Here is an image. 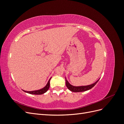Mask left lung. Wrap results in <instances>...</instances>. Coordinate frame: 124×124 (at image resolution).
Wrapping results in <instances>:
<instances>
[{"mask_svg":"<svg viewBox=\"0 0 124 124\" xmlns=\"http://www.w3.org/2000/svg\"><path fill=\"white\" fill-rule=\"evenodd\" d=\"M100 78L97 80L96 82H95L94 83L92 84L91 85H85V86H73L70 84L69 82L67 81L66 79V78L65 77V80H66V85L67 87L68 88L70 91L72 92H85L86 91H88V90L91 89L92 88L93 86H94L97 82L99 81Z\"/></svg>","mask_w":124,"mask_h":124,"instance_id":"obj_1","label":"left lung"}]
</instances>
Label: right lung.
Listing matches in <instances>:
<instances>
[{"mask_svg":"<svg viewBox=\"0 0 124 124\" xmlns=\"http://www.w3.org/2000/svg\"><path fill=\"white\" fill-rule=\"evenodd\" d=\"M52 78V77H51ZM51 78H50L49 80H48V82L47 83L46 85L44 86V87L42 88L38 89V90H36V91H23L25 92V93H30V94H32V95H42L43 93H46L48 89H49L50 87V80Z\"/></svg>","mask_w":124,"mask_h":124,"instance_id":"right-lung-1","label":"right lung"}]
</instances>
